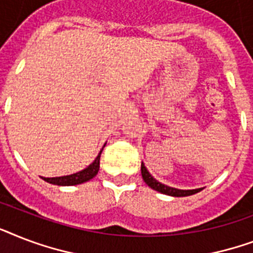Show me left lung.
Listing matches in <instances>:
<instances>
[{
	"label": "left lung",
	"mask_w": 253,
	"mask_h": 253,
	"mask_svg": "<svg viewBox=\"0 0 253 253\" xmlns=\"http://www.w3.org/2000/svg\"><path fill=\"white\" fill-rule=\"evenodd\" d=\"M142 177L144 182H146L150 188H152L154 190H158V192L163 193V194H168V196L173 197H186L192 196V194H196V193L201 192V189H193V190H181V189L170 188V186H167V185L159 182L158 180H155L154 177L151 176L150 172L147 170V168L144 167V164L142 163Z\"/></svg>",
	"instance_id": "left-lung-1"
}]
</instances>
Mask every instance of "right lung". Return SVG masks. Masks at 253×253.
<instances>
[{
	"label": "right lung",
	"instance_id": "add662e5",
	"mask_svg": "<svg viewBox=\"0 0 253 253\" xmlns=\"http://www.w3.org/2000/svg\"><path fill=\"white\" fill-rule=\"evenodd\" d=\"M103 150V148H102ZM102 150L98 154V156L95 158V160L91 163L90 166L85 168L84 170L81 172L73 173V174H69V176H63V177H52V178H47L44 177L43 180L49 182V184L53 185H61V186H71V185H79L83 184V182H86V181L91 180L93 177L98 173L99 169V159H101V154H102Z\"/></svg>",
	"mask_w": 253,
	"mask_h": 253
}]
</instances>
